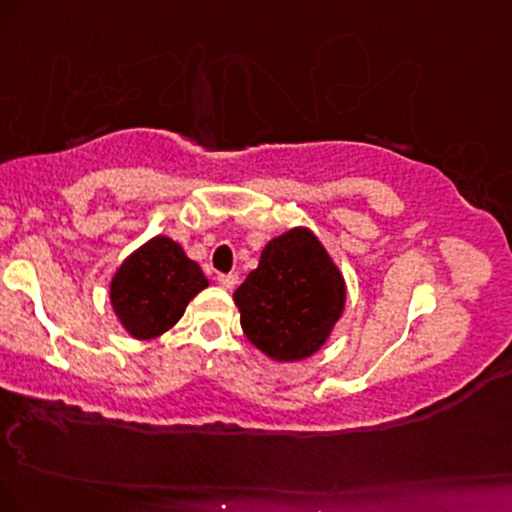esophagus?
<instances>
[{"instance_id":"34e87169","label":"esophagus","mask_w":512,"mask_h":512,"mask_svg":"<svg viewBox=\"0 0 512 512\" xmlns=\"http://www.w3.org/2000/svg\"><path fill=\"white\" fill-rule=\"evenodd\" d=\"M237 282H239V277L232 275V273L230 275H218V285L223 289H235Z\"/></svg>"}]
</instances>
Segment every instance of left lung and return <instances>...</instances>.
I'll list each match as a JSON object with an SVG mask.
<instances>
[{
    "label": "left lung",
    "mask_w": 512,
    "mask_h": 512,
    "mask_svg": "<svg viewBox=\"0 0 512 512\" xmlns=\"http://www.w3.org/2000/svg\"><path fill=\"white\" fill-rule=\"evenodd\" d=\"M251 344L277 363L306 361L342 318L346 282L308 227H292L263 246L258 268L232 294Z\"/></svg>",
    "instance_id": "obj_1"
}]
</instances>
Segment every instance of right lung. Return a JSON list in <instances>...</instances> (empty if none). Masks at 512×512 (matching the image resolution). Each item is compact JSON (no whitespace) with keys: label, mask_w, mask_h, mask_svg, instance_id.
Returning a JSON list of instances; mask_svg holds the SVG:
<instances>
[{"label":"right lung","mask_w":512,"mask_h":512,"mask_svg":"<svg viewBox=\"0 0 512 512\" xmlns=\"http://www.w3.org/2000/svg\"><path fill=\"white\" fill-rule=\"evenodd\" d=\"M206 287L199 263L175 239L156 235L116 268L109 299L123 330L149 342L178 323L189 301Z\"/></svg>","instance_id":"right-lung-1"}]
</instances>
